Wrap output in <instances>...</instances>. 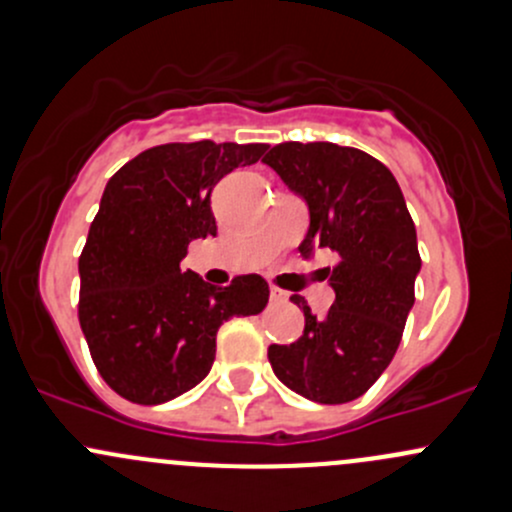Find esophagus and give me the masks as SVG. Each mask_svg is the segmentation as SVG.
Returning a JSON list of instances; mask_svg holds the SVG:
<instances>
[{
    "instance_id": "34e87169",
    "label": "esophagus",
    "mask_w": 512,
    "mask_h": 512,
    "mask_svg": "<svg viewBox=\"0 0 512 512\" xmlns=\"http://www.w3.org/2000/svg\"><path fill=\"white\" fill-rule=\"evenodd\" d=\"M270 299L272 301H284V299H287V292H282L279 287H270Z\"/></svg>"
}]
</instances>
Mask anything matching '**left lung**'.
<instances>
[{
    "label": "left lung",
    "mask_w": 512,
    "mask_h": 512,
    "mask_svg": "<svg viewBox=\"0 0 512 512\" xmlns=\"http://www.w3.org/2000/svg\"><path fill=\"white\" fill-rule=\"evenodd\" d=\"M309 203L301 255H338L326 270L336 301L324 319L304 297V333L270 346L274 375L321 405H343L373 387L395 358L422 267L412 215L390 169L370 154L331 142H282L265 159Z\"/></svg>",
    "instance_id": "left-lung-1"
}]
</instances>
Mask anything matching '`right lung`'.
Here are the masks:
<instances>
[{
    "label": "right lung",
    "mask_w": 512,
    "mask_h": 512,
    "mask_svg": "<svg viewBox=\"0 0 512 512\" xmlns=\"http://www.w3.org/2000/svg\"><path fill=\"white\" fill-rule=\"evenodd\" d=\"M265 152L267 144L211 139L159 144L107 181L78 260V321L102 380L125 400L184 395L211 373L223 321L265 309L260 274L211 287L181 272L188 242L218 230L213 186Z\"/></svg>",
    "instance_id": "right-lung-1"
}]
</instances>
